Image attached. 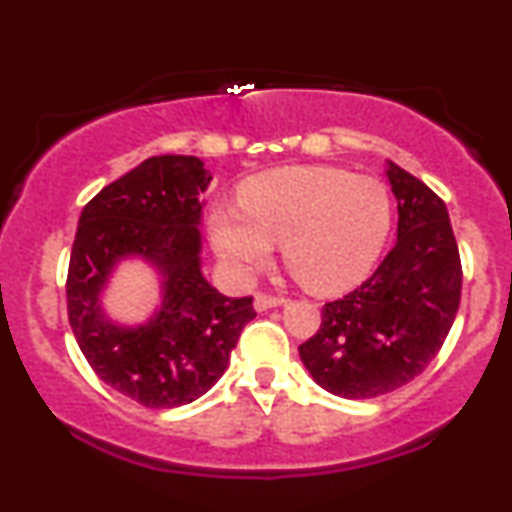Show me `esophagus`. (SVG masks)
<instances>
[{
	"label": "esophagus",
	"instance_id": "esophagus-1",
	"mask_svg": "<svg viewBox=\"0 0 512 512\" xmlns=\"http://www.w3.org/2000/svg\"><path fill=\"white\" fill-rule=\"evenodd\" d=\"M286 298L281 296H269V293H257L255 296V310H269V308H276V305H284Z\"/></svg>",
	"mask_w": 512,
	"mask_h": 512
}]
</instances>
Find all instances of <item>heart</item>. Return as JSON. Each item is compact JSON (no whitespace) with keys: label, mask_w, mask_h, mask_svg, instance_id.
Masks as SVG:
<instances>
[{"label":"heart","mask_w":512,"mask_h":512,"mask_svg":"<svg viewBox=\"0 0 512 512\" xmlns=\"http://www.w3.org/2000/svg\"><path fill=\"white\" fill-rule=\"evenodd\" d=\"M240 209L216 207L211 240L233 274L252 276L281 243L286 267L315 293L358 284L392 226L385 182L332 166L269 170L240 190Z\"/></svg>","instance_id":"1"}]
</instances>
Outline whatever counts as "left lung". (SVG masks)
<instances>
[{
  "label": "left lung",
  "mask_w": 512,
  "mask_h": 512,
  "mask_svg": "<svg viewBox=\"0 0 512 512\" xmlns=\"http://www.w3.org/2000/svg\"><path fill=\"white\" fill-rule=\"evenodd\" d=\"M397 197V243L358 289L325 303L298 346L303 366L332 395H387L424 373L448 337L462 293V264L448 209L431 187L387 161Z\"/></svg>",
  "instance_id": "obj_1"
}]
</instances>
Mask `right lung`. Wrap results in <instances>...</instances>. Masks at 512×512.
<instances>
[{
  "mask_svg": "<svg viewBox=\"0 0 512 512\" xmlns=\"http://www.w3.org/2000/svg\"><path fill=\"white\" fill-rule=\"evenodd\" d=\"M209 170L195 156H151L103 187L79 216L67 272L69 325L81 354L113 390L151 409L195 402L231 361L255 317L252 298L223 296L202 276V192ZM142 256L162 274V308L137 328L100 308L114 264Z\"/></svg>",
  "mask_w": 512,
  "mask_h": 512,
  "instance_id": "right-lung-1",
  "label": "right lung"
}]
</instances>
